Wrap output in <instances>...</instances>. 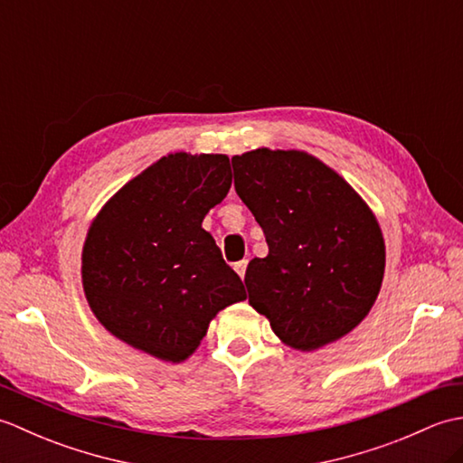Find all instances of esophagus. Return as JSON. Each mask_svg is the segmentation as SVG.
Instances as JSON below:
<instances>
[{"mask_svg":"<svg viewBox=\"0 0 463 463\" xmlns=\"http://www.w3.org/2000/svg\"><path fill=\"white\" fill-rule=\"evenodd\" d=\"M247 264H249V260H241V262L234 264V270H237L241 279H244V272H247Z\"/></svg>","mask_w":463,"mask_h":463,"instance_id":"esophagus-1","label":"esophagus"}]
</instances>
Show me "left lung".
Returning <instances> with one entry per match:
<instances>
[{
    "label": "left lung",
    "mask_w": 463,
    "mask_h": 463,
    "mask_svg": "<svg viewBox=\"0 0 463 463\" xmlns=\"http://www.w3.org/2000/svg\"><path fill=\"white\" fill-rule=\"evenodd\" d=\"M234 189L267 237L249 262V304L287 346L312 352L346 336L378 298L386 247L362 196L304 151L232 156Z\"/></svg>",
    "instance_id": "1"
}]
</instances>
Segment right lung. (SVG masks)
Listing matches in <instances>:
<instances>
[{
    "label": "right lung",
    "mask_w": 463,
    "mask_h": 463,
    "mask_svg": "<svg viewBox=\"0 0 463 463\" xmlns=\"http://www.w3.org/2000/svg\"><path fill=\"white\" fill-rule=\"evenodd\" d=\"M226 155L171 153L121 186L97 213L83 244L81 280L105 330L179 364L211 320L247 298L244 284L203 229L231 189Z\"/></svg>",
    "instance_id": "right-lung-1"
}]
</instances>
